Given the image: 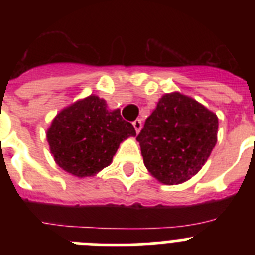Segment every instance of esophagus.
I'll return each mask as SVG.
<instances>
[{
  "label": "esophagus",
  "mask_w": 255,
  "mask_h": 255,
  "mask_svg": "<svg viewBox=\"0 0 255 255\" xmlns=\"http://www.w3.org/2000/svg\"><path fill=\"white\" fill-rule=\"evenodd\" d=\"M132 125H134V128H135V131H136V132L140 131V129H141V120H135L134 123H132Z\"/></svg>",
  "instance_id": "obj_1"
}]
</instances>
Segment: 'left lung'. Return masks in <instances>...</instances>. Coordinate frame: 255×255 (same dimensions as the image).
<instances>
[{
  "label": "left lung",
  "mask_w": 255,
  "mask_h": 255,
  "mask_svg": "<svg viewBox=\"0 0 255 255\" xmlns=\"http://www.w3.org/2000/svg\"><path fill=\"white\" fill-rule=\"evenodd\" d=\"M218 119L193 98L164 94L136 136L145 167L166 185L191 179L217 141Z\"/></svg>",
  "instance_id": "8db88e82"
}]
</instances>
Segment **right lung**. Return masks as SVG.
Returning a JSON list of instances; mask_svg holds the SVG:
<instances>
[{"label": "right lung", "instance_id": "1", "mask_svg": "<svg viewBox=\"0 0 255 255\" xmlns=\"http://www.w3.org/2000/svg\"><path fill=\"white\" fill-rule=\"evenodd\" d=\"M120 110L108 111L105 100L89 96L65 108L47 131L56 163L74 176H93L111 163L123 140L135 136Z\"/></svg>", "mask_w": 255, "mask_h": 255}]
</instances>
